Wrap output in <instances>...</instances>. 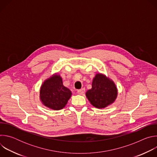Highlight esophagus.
Segmentation results:
<instances>
[{
    "label": "esophagus",
    "instance_id": "34e87169",
    "mask_svg": "<svg viewBox=\"0 0 157 157\" xmlns=\"http://www.w3.org/2000/svg\"><path fill=\"white\" fill-rule=\"evenodd\" d=\"M85 92V89L84 88H82L81 89H79V90H78L77 93L79 94H83Z\"/></svg>",
    "mask_w": 157,
    "mask_h": 157
}]
</instances>
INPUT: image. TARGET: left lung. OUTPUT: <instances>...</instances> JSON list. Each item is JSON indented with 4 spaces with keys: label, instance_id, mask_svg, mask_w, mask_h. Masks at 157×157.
Segmentation results:
<instances>
[{
    "label": "left lung",
    "instance_id": "obj_1",
    "mask_svg": "<svg viewBox=\"0 0 157 157\" xmlns=\"http://www.w3.org/2000/svg\"><path fill=\"white\" fill-rule=\"evenodd\" d=\"M91 104L97 108H104L113 103L117 95L114 83L105 76L97 74L93 79L92 88L86 93Z\"/></svg>",
    "mask_w": 157,
    "mask_h": 157
}]
</instances>
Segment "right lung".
<instances>
[{
  "mask_svg": "<svg viewBox=\"0 0 157 157\" xmlns=\"http://www.w3.org/2000/svg\"><path fill=\"white\" fill-rule=\"evenodd\" d=\"M71 96V91L63 85L61 78L57 75L46 80L41 87V102L44 105L53 110L63 109Z\"/></svg>",
  "mask_w": 157,
  "mask_h": 157,
  "instance_id": "1",
  "label": "right lung"
}]
</instances>
